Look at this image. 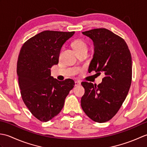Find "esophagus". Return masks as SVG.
<instances>
[{
	"label": "esophagus",
	"instance_id": "34e87169",
	"mask_svg": "<svg viewBox=\"0 0 147 147\" xmlns=\"http://www.w3.org/2000/svg\"><path fill=\"white\" fill-rule=\"evenodd\" d=\"M81 85V82L80 81H76L75 82V86H78Z\"/></svg>",
	"mask_w": 147,
	"mask_h": 147
}]
</instances>
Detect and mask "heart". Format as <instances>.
<instances>
[{
    "mask_svg": "<svg viewBox=\"0 0 147 147\" xmlns=\"http://www.w3.org/2000/svg\"><path fill=\"white\" fill-rule=\"evenodd\" d=\"M73 47L76 52L81 51H88V46L87 43L83 40H78L73 43Z\"/></svg>",
    "mask_w": 147,
    "mask_h": 147,
    "instance_id": "heart-1",
    "label": "heart"
}]
</instances>
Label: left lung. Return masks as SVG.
<instances>
[{
	"mask_svg": "<svg viewBox=\"0 0 147 147\" xmlns=\"http://www.w3.org/2000/svg\"><path fill=\"white\" fill-rule=\"evenodd\" d=\"M94 43V55L88 71L105 74L96 85L83 82L85 94L81 105L85 113L96 123H105L119 110L131 83V55L124 40L105 28L83 32Z\"/></svg>",
	"mask_w": 147,
	"mask_h": 147,
	"instance_id": "8db88e82",
	"label": "left lung"
}]
</instances>
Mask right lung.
I'll return each instance as SVG.
<instances>
[{"label":"right lung","instance_id":"obj_1","mask_svg":"<svg viewBox=\"0 0 147 147\" xmlns=\"http://www.w3.org/2000/svg\"><path fill=\"white\" fill-rule=\"evenodd\" d=\"M74 33L44 31L28 40L21 49L17 74L21 97L31 113L42 122L50 121L61 111L74 86L73 80L60 82L51 76L62 45Z\"/></svg>","mask_w":147,"mask_h":147}]
</instances>
